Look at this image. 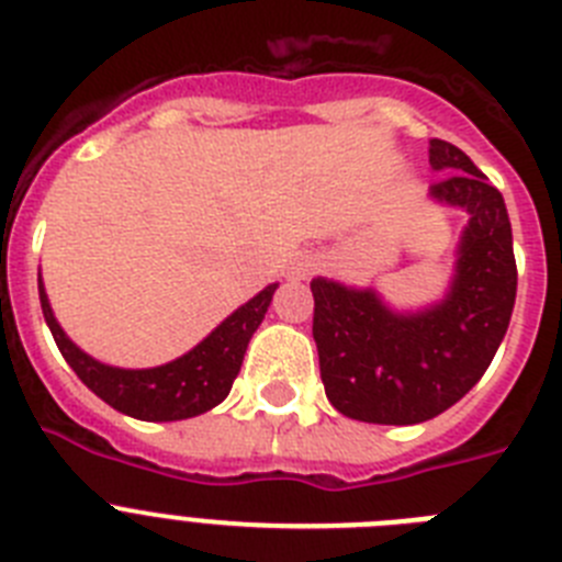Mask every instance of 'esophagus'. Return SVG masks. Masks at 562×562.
Here are the masks:
<instances>
[{"label":"esophagus","mask_w":562,"mask_h":562,"mask_svg":"<svg viewBox=\"0 0 562 562\" xmlns=\"http://www.w3.org/2000/svg\"><path fill=\"white\" fill-rule=\"evenodd\" d=\"M317 265H321V261H317L315 256L304 252V256H297L295 261H292L290 270H286V278H290V281H306V278L317 270Z\"/></svg>","instance_id":"obj_1"}]
</instances>
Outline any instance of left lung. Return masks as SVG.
Wrapping results in <instances>:
<instances>
[{
  "label": "left lung",
  "mask_w": 562,
  "mask_h": 562,
  "mask_svg": "<svg viewBox=\"0 0 562 562\" xmlns=\"http://www.w3.org/2000/svg\"><path fill=\"white\" fill-rule=\"evenodd\" d=\"M430 166L441 171L430 196L470 213L445 301L394 312L374 290L312 281L321 380L349 419L416 425L439 416L484 376L513 317L518 267L504 196L453 143L434 137Z\"/></svg>",
  "instance_id": "8db88e82"
}]
</instances>
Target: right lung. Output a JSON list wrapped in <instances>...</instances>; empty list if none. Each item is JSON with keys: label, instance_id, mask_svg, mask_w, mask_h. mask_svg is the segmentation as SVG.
Segmentation results:
<instances>
[{"label": "right lung", "instance_id": "right-lung-1", "mask_svg": "<svg viewBox=\"0 0 562 562\" xmlns=\"http://www.w3.org/2000/svg\"><path fill=\"white\" fill-rule=\"evenodd\" d=\"M276 286L278 284H270L256 297H250L245 306H238L188 355L177 357L166 366H157V369L140 371L103 366L95 357L78 349L76 342L64 335L56 315L49 310L42 278H38V297H42L44 321L56 337L58 351L92 394H98L114 411L134 416V419L177 422L216 408L231 394L233 380H236L241 360H245L247 342L265 321Z\"/></svg>", "mask_w": 562, "mask_h": 562}]
</instances>
